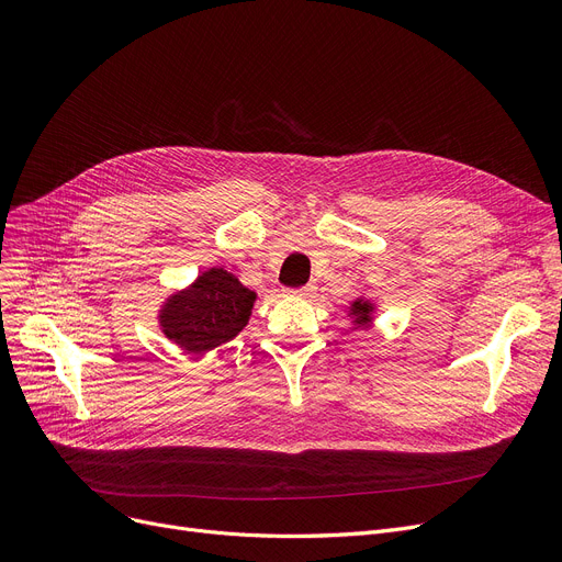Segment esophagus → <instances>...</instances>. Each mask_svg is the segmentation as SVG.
Masks as SVG:
<instances>
[{
	"mask_svg": "<svg viewBox=\"0 0 562 562\" xmlns=\"http://www.w3.org/2000/svg\"><path fill=\"white\" fill-rule=\"evenodd\" d=\"M315 292V285H306V288H300V290H288V295H295V297H311Z\"/></svg>",
	"mask_w": 562,
	"mask_h": 562,
	"instance_id": "1",
	"label": "esophagus"
}]
</instances>
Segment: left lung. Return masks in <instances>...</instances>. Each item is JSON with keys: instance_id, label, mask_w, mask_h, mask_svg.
Listing matches in <instances>:
<instances>
[{"instance_id": "obj_1", "label": "left lung", "mask_w": 562, "mask_h": 562, "mask_svg": "<svg viewBox=\"0 0 562 562\" xmlns=\"http://www.w3.org/2000/svg\"><path fill=\"white\" fill-rule=\"evenodd\" d=\"M345 317L350 319V325L359 331H370L372 327H375V319H378V313H380V304L378 300L368 297L366 292H359V295L347 304L342 308Z\"/></svg>"}]
</instances>
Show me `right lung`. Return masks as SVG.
<instances>
[{
  "mask_svg": "<svg viewBox=\"0 0 562 562\" xmlns=\"http://www.w3.org/2000/svg\"><path fill=\"white\" fill-rule=\"evenodd\" d=\"M258 292L215 265L184 288L169 290L157 306V327L190 355H205L249 325Z\"/></svg>",
  "mask_w": 562,
  "mask_h": 562,
  "instance_id": "add662e5",
  "label": "right lung"
}]
</instances>
